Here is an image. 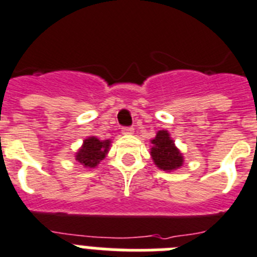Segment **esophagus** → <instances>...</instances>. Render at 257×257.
<instances>
[{"mask_svg":"<svg viewBox=\"0 0 257 257\" xmlns=\"http://www.w3.org/2000/svg\"><path fill=\"white\" fill-rule=\"evenodd\" d=\"M133 132H135V129L132 128V126H124V128H121V133L125 136L133 135Z\"/></svg>","mask_w":257,"mask_h":257,"instance_id":"34e87169","label":"esophagus"}]
</instances>
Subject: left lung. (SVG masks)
Returning a JSON list of instances; mask_svg holds the SVG:
<instances>
[{
  "instance_id": "1",
  "label": "left lung",
  "mask_w": 257,
  "mask_h": 257,
  "mask_svg": "<svg viewBox=\"0 0 257 257\" xmlns=\"http://www.w3.org/2000/svg\"><path fill=\"white\" fill-rule=\"evenodd\" d=\"M151 158L158 168L163 171H176L184 164V156L176 147L175 141L167 131H159L156 137L151 140Z\"/></svg>"
}]
</instances>
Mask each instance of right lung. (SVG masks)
<instances>
[{
  "label": "right lung",
  "instance_id": "right-lung-1",
  "mask_svg": "<svg viewBox=\"0 0 257 257\" xmlns=\"http://www.w3.org/2000/svg\"><path fill=\"white\" fill-rule=\"evenodd\" d=\"M111 146L110 140L101 141L97 137H88L84 140V144L76 153V160L85 168H95V167L106 158L108 149Z\"/></svg>",
  "mask_w": 257,
  "mask_h": 257
}]
</instances>
